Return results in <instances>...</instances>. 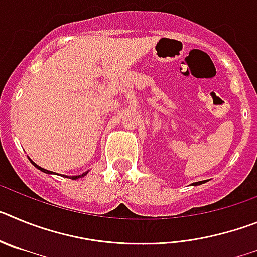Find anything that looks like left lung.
Instances as JSON below:
<instances>
[{"label": "left lung", "mask_w": 257, "mask_h": 257, "mask_svg": "<svg viewBox=\"0 0 257 257\" xmlns=\"http://www.w3.org/2000/svg\"><path fill=\"white\" fill-rule=\"evenodd\" d=\"M203 183H206V181H198V183H194L193 185H201V184H203Z\"/></svg>", "instance_id": "8db88e82"}]
</instances>
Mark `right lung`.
<instances>
[{
    "label": "right lung",
    "mask_w": 257,
    "mask_h": 257,
    "mask_svg": "<svg viewBox=\"0 0 257 257\" xmlns=\"http://www.w3.org/2000/svg\"><path fill=\"white\" fill-rule=\"evenodd\" d=\"M32 163H33V162H32ZM33 165H35V166H36V167H37V169H40V170H41V171H44V172H46V174H52V172H51V171H47V170L42 169V167H40V166H37V165H36V163H33ZM86 174H87V172H85V174H82V175H79V176H72V178H70V179H73V180H74V179L82 178V176H85V175H86Z\"/></svg>",
    "instance_id": "obj_1"
}]
</instances>
